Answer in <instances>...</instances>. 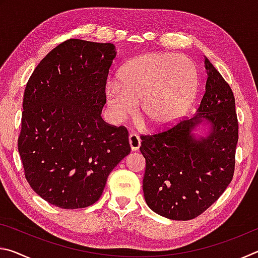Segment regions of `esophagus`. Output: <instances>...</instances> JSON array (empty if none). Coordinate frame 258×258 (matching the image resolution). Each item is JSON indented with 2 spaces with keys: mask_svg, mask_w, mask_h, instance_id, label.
<instances>
[{
  "mask_svg": "<svg viewBox=\"0 0 258 258\" xmlns=\"http://www.w3.org/2000/svg\"><path fill=\"white\" fill-rule=\"evenodd\" d=\"M128 142H130V147L132 151H137L139 150V148L141 147V140H140L139 135L135 133H131L128 137Z\"/></svg>",
  "mask_w": 258,
  "mask_h": 258,
  "instance_id": "esophagus-1",
  "label": "esophagus"
}]
</instances>
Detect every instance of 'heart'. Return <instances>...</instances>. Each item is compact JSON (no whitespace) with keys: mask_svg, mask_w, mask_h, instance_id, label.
Returning a JSON list of instances; mask_svg holds the SVG:
<instances>
[{"mask_svg":"<svg viewBox=\"0 0 258 258\" xmlns=\"http://www.w3.org/2000/svg\"><path fill=\"white\" fill-rule=\"evenodd\" d=\"M199 77L192 61L173 53H150L121 69L118 83H109L106 101L116 120L132 117L150 130H163L186 111L197 95Z\"/></svg>","mask_w":258,"mask_h":258,"instance_id":"1","label":"heart"}]
</instances>
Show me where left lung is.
I'll list each match as a JSON object with an SVG mask.
<instances>
[{
    "label": "left lung",
    "instance_id": "1",
    "mask_svg": "<svg viewBox=\"0 0 258 258\" xmlns=\"http://www.w3.org/2000/svg\"><path fill=\"white\" fill-rule=\"evenodd\" d=\"M206 91L191 119L158 133L141 135L146 159L143 194L148 206L175 221L199 216L220 198L232 181L239 124L230 85L207 58ZM205 121L206 138L190 132Z\"/></svg>",
    "mask_w": 258,
    "mask_h": 258
}]
</instances>
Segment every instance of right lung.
<instances>
[{
	"instance_id": "add662e5",
	"label": "right lung",
	"mask_w": 258,
	"mask_h": 258,
	"mask_svg": "<svg viewBox=\"0 0 258 258\" xmlns=\"http://www.w3.org/2000/svg\"><path fill=\"white\" fill-rule=\"evenodd\" d=\"M115 50L111 43L71 38L41 60L26 85L18 138L25 177L56 207L98 202L131 151L125 126L101 117Z\"/></svg>"
}]
</instances>
